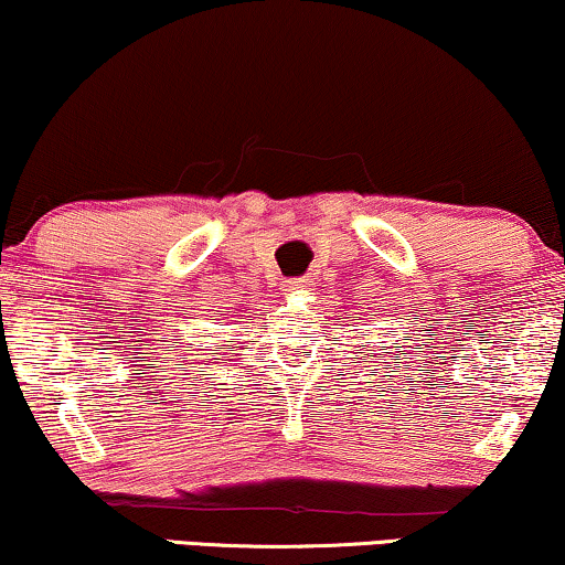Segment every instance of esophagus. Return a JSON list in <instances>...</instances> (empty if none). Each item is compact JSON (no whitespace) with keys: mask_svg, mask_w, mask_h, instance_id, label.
I'll return each instance as SVG.
<instances>
[{"mask_svg":"<svg viewBox=\"0 0 565 565\" xmlns=\"http://www.w3.org/2000/svg\"><path fill=\"white\" fill-rule=\"evenodd\" d=\"M311 285H313L311 277L303 275V277H290V280L285 282V288H288V290H308Z\"/></svg>","mask_w":565,"mask_h":565,"instance_id":"1","label":"esophagus"}]
</instances>
